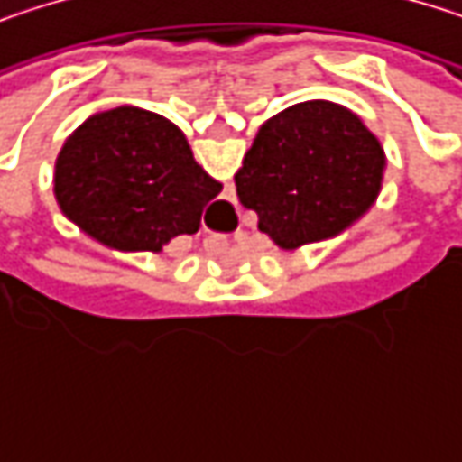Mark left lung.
Wrapping results in <instances>:
<instances>
[{"instance_id": "1", "label": "left lung", "mask_w": 462, "mask_h": 462, "mask_svg": "<svg viewBox=\"0 0 462 462\" xmlns=\"http://www.w3.org/2000/svg\"><path fill=\"white\" fill-rule=\"evenodd\" d=\"M385 154L347 109L305 101L270 117L235 173L240 203L281 248L350 227L377 198Z\"/></svg>"}]
</instances>
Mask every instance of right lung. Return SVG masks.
Masks as SVG:
<instances>
[{
    "label": "right lung",
    "instance_id": "obj_1",
    "mask_svg": "<svg viewBox=\"0 0 462 462\" xmlns=\"http://www.w3.org/2000/svg\"><path fill=\"white\" fill-rule=\"evenodd\" d=\"M222 192L192 157L184 134L154 112L117 106L85 120L55 162L60 211L96 240L160 251L192 235Z\"/></svg>",
    "mask_w": 462,
    "mask_h": 462
}]
</instances>
